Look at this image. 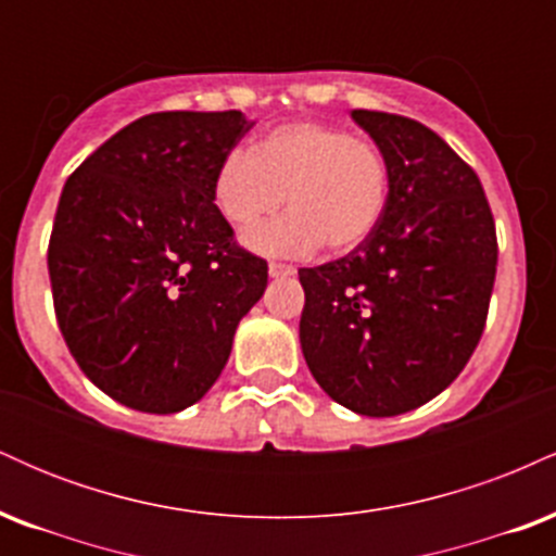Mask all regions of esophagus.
Returning a JSON list of instances; mask_svg holds the SVG:
<instances>
[{
	"mask_svg": "<svg viewBox=\"0 0 556 556\" xmlns=\"http://www.w3.org/2000/svg\"><path fill=\"white\" fill-rule=\"evenodd\" d=\"M295 271H298L295 266H290V264H277V261H271V264H269L271 277H292Z\"/></svg>",
	"mask_w": 556,
	"mask_h": 556,
	"instance_id": "esophagus-1",
	"label": "esophagus"
}]
</instances>
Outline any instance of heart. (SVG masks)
Instances as JSON below:
<instances>
[{
	"mask_svg": "<svg viewBox=\"0 0 556 556\" xmlns=\"http://www.w3.org/2000/svg\"><path fill=\"white\" fill-rule=\"evenodd\" d=\"M212 195L238 229L274 214L287 198L290 214L248 232L253 251L308 256L327 242L331 253H348L384 219L392 164L371 138L318 119H295L261 132L251 151H229L214 172Z\"/></svg>",
	"mask_w": 556,
	"mask_h": 556,
	"instance_id": "heart-1",
	"label": "heart"
}]
</instances>
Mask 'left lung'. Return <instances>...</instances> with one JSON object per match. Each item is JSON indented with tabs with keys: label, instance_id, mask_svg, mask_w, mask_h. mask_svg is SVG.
Here are the masks:
<instances>
[{
	"label": "left lung",
	"instance_id": "1",
	"mask_svg": "<svg viewBox=\"0 0 556 556\" xmlns=\"http://www.w3.org/2000/svg\"><path fill=\"white\" fill-rule=\"evenodd\" d=\"M387 151L381 225L344 258L300 269V348L314 379L361 416L437 397L473 355L496 277V227L481 180L437 132L353 110Z\"/></svg>",
	"mask_w": 556,
	"mask_h": 556
}]
</instances>
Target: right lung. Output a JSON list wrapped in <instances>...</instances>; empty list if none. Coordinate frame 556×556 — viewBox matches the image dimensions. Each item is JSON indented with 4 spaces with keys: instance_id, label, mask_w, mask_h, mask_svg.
<instances>
[{
    "instance_id": "add662e5",
    "label": "right lung",
    "mask_w": 556,
    "mask_h": 556,
    "mask_svg": "<svg viewBox=\"0 0 556 556\" xmlns=\"http://www.w3.org/2000/svg\"><path fill=\"white\" fill-rule=\"evenodd\" d=\"M245 114L156 112L93 151L49 238L54 314L80 371L140 413H177L219 379L269 266L235 242L214 172Z\"/></svg>"
}]
</instances>
